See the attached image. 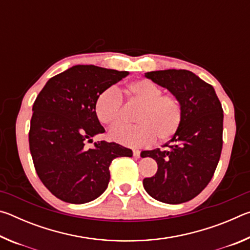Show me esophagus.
Listing matches in <instances>:
<instances>
[{
  "mask_svg": "<svg viewBox=\"0 0 250 250\" xmlns=\"http://www.w3.org/2000/svg\"><path fill=\"white\" fill-rule=\"evenodd\" d=\"M133 155L135 158H140V151L139 150H133Z\"/></svg>",
  "mask_w": 250,
  "mask_h": 250,
  "instance_id": "obj_1",
  "label": "esophagus"
}]
</instances>
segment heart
<instances>
[{
  "mask_svg": "<svg viewBox=\"0 0 250 250\" xmlns=\"http://www.w3.org/2000/svg\"><path fill=\"white\" fill-rule=\"evenodd\" d=\"M126 92L134 103L141 104L137 115V125H119L110 130L112 140L130 147L153 145L156 138L167 141L180 130L183 121V107L172 94H162V89L146 79L134 80L126 84ZM95 112L101 124L115 125L125 116L124 100L115 88L100 92L95 101Z\"/></svg>",
  "mask_w": 250,
  "mask_h": 250,
  "instance_id": "1",
  "label": "heart"
}]
</instances>
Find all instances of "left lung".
Masks as SVG:
<instances>
[{
  "label": "left lung",
  "instance_id": "obj_1",
  "mask_svg": "<svg viewBox=\"0 0 250 250\" xmlns=\"http://www.w3.org/2000/svg\"><path fill=\"white\" fill-rule=\"evenodd\" d=\"M146 77L180 99L181 128L166 149L143 151L158 163L154 176L146 177L149 195L167 204H181L197 196L209 183L223 147V108L213 86L185 69L150 71Z\"/></svg>",
  "mask_w": 250,
  "mask_h": 250
}]
</instances>
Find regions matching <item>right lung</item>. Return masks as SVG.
Returning <instances> with one entry per match:
<instances>
[{
	"mask_svg": "<svg viewBox=\"0 0 250 250\" xmlns=\"http://www.w3.org/2000/svg\"><path fill=\"white\" fill-rule=\"evenodd\" d=\"M128 71L77 65L50 78L33 104L29 151L37 175L59 200L83 204L99 197L110 180L109 167L132 151L116 142L98 141L104 133L95 112L101 91L128 76Z\"/></svg>",
	"mask_w": 250,
	"mask_h": 250,
	"instance_id": "add662e5",
	"label": "right lung"
}]
</instances>
